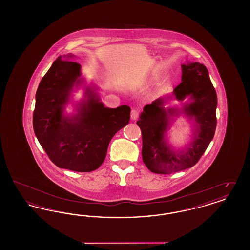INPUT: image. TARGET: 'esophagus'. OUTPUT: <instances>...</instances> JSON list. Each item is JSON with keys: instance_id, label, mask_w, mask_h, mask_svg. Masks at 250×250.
<instances>
[{"instance_id": "34e87169", "label": "esophagus", "mask_w": 250, "mask_h": 250, "mask_svg": "<svg viewBox=\"0 0 250 250\" xmlns=\"http://www.w3.org/2000/svg\"><path fill=\"white\" fill-rule=\"evenodd\" d=\"M139 114H140V111L138 109H132L131 110V119L137 120L139 118Z\"/></svg>"}]
</instances>
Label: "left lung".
<instances>
[{"instance_id": "obj_1", "label": "left lung", "mask_w": 250, "mask_h": 250, "mask_svg": "<svg viewBox=\"0 0 250 250\" xmlns=\"http://www.w3.org/2000/svg\"><path fill=\"white\" fill-rule=\"evenodd\" d=\"M182 83L174 88L173 95L180 101L188 95L192 99L183 108L188 116L195 119L198 126L190 146L184 152L175 153L164 141L169 116L180 112L173 107H163L170 96L160 97L146 105L137 122L143 137V162L155 173L170 174L196 165L214 138L217 96L209 72L202 63L191 62L182 64Z\"/></svg>"}]
</instances>
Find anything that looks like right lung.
Here are the masks:
<instances>
[{
	"label": "right lung",
	"mask_w": 250,
	"mask_h": 250,
	"mask_svg": "<svg viewBox=\"0 0 250 250\" xmlns=\"http://www.w3.org/2000/svg\"><path fill=\"white\" fill-rule=\"evenodd\" d=\"M80 77V63L62 56L54 61L36 91L33 126L56 166L89 172L104 162L110 140L130 120V107H106L88 88V99L81 103L79 113L65 117L63 107L74 85L82 83Z\"/></svg>",
	"instance_id": "right-lung-1"
}]
</instances>
